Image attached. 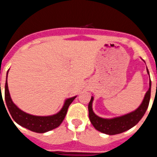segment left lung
<instances>
[{
    "label": "left lung",
    "mask_w": 157,
    "mask_h": 157,
    "mask_svg": "<svg viewBox=\"0 0 157 157\" xmlns=\"http://www.w3.org/2000/svg\"><path fill=\"white\" fill-rule=\"evenodd\" d=\"M147 73L149 75V70L147 69ZM150 78V77H149ZM151 94V80L149 81V88L145 93L144 99L142 104L138 109L128 114H125L121 117H114L111 119H105L96 115L93 111L92 102L94 98L91 96V101L88 104L89 119L94 126V128L101 133L106 134L109 135H117L124 132L133 128L142 119L144 114L145 113L149 106V100Z\"/></svg>",
    "instance_id": "8db88e82"
}]
</instances>
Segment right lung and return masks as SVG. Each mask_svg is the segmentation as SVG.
Returning a JSON list of instances; mask_svg holds the SVG:
<instances>
[{
    "instance_id": "add662e5",
    "label": "right lung",
    "mask_w": 157,
    "mask_h": 157,
    "mask_svg": "<svg viewBox=\"0 0 157 157\" xmlns=\"http://www.w3.org/2000/svg\"><path fill=\"white\" fill-rule=\"evenodd\" d=\"M8 71L7 73V77H8ZM76 97L77 96L67 98L65 101L64 105H63L61 110L54 115L45 116V117L31 115V114L23 112L22 110L18 108L17 105L12 101L11 96H10L9 90H8V82H7V80L5 82V99L8 109L12 117L13 118L14 121L17 124H19L20 126L36 132V133H45L47 131H52V130L58 128L64 120L69 106L73 102V100L75 99ZM2 99L3 98H1V101H2ZM3 103H4V101H3ZM4 105H5V104H4Z\"/></svg>"
}]
</instances>
